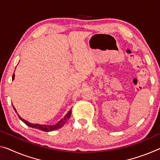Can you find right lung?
<instances>
[{
  "instance_id": "add662e5",
  "label": "right lung",
  "mask_w": 160,
  "mask_h": 160,
  "mask_svg": "<svg viewBox=\"0 0 160 160\" xmlns=\"http://www.w3.org/2000/svg\"><path fill=\"white\" fill-rule=\"evenodd\" d=\"M14 77H15V74L13 73V77H12V80L14 79ZM13 109L15 111H16V112L17 113L16 110V109H15L14 107H13ZM71 114H72V110H70V111L68 112L67 114H66V116L61 120V121H59L57 123V124H56L54 125H46V124L43 125V124H31V123L26 121L25 119H22V118L19 116L18 114V116L19 117V119H20L22 122H23L24 123H25L27 126L31 127H32V128L38 129L39 130H41V131H43V132H51V131H53V130L60 129L61 127H62L63 126V124H64L66 122V121H67V120L70 118Z\"/></svg>"
}]
</instances>
